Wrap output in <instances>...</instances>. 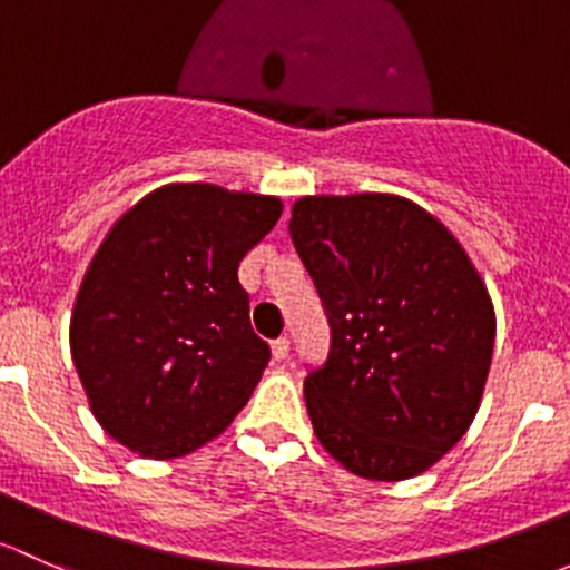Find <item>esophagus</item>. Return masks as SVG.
<instances>
[{"label":"esophagus","instance_id":"1","mask_svg":"<svg viewBox=\"0 0 570 570\" xmlns=\"http://www.w3.org/2000/svg\"><path fill=\"white\" fill-rule=\"evenodd\" d=\"M272 354H274V360H285L287 354H291V340L287 337H277L272 343Z\"/></svg>","mask_w":570,"mask_h":570}]
</instances>
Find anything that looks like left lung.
Listing matches in <instances>:
<instances>
[{
	"label": "left lung",
	"mask_w": 570,
	"mask_h": 570,
	"mask_svg": "<svg viewBox=\"0 0 570 570\" xmlns=\"http://www.w3.org/2000/svg\"><path fill=\"white\" fill-rule=\"evenodd\" d=\"M293 246L332 343L304 379L315 436L367 480L425 472L466 433L483 397L497 318L453 233L406 197H302Z\"/></svg>",
	"instance_id": "1"
}]
</instances>
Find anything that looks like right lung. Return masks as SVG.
<instances>
[{
    "instance_id": "add662e5",
    "label": "right lung",
    "mask_w": 570,
    "mask_h": 570,
    "mask_svg": "<svg viewBox=\"0 0 570 570\" xmlns=\"http://www.w3.org/2000/svg\"><path fill=\"white\" fill-rule=\"evenodd\" d=\"M277 197L173 184L122 214L70 318V356L104 431L148 459L219 436L272 360L238 263L277 225Z\"/></svg>"
}]
</instances>
